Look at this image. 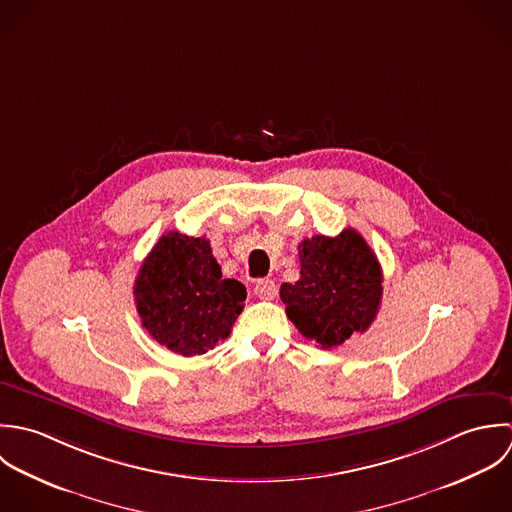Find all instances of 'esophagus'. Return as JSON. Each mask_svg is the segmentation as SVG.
<instances>
[{"instance_id": "1", "label": "esophagus", "mask_w": 512, "mask_h": 512, "mask_svg": "<svg viewBox=\"0 0 512 512\" xmlns=\"http://www.w3.org/2000/svg\"><path fill=\"white\" fill-rule=\"evenodd\" d=\"M255 295L263 301H273L277 297V285L275 281L271 279H261L257 285H255Z\"/></svg>"}]
</instances>
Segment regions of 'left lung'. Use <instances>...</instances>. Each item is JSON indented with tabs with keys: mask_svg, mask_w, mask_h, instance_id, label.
Segmentation results:
<instances>
[{
	"mask_svg": "<svg viewBox=\"0 0 512 512\" xmlns=\"http://www.w3.org/2000/svg\"><path fill=\"white\" fill-rule=\"evenodd\" d=\"M301 279L281 285V301L299 332L320 348L342 346L374 322L382 303V267L356 229L299 243Z\"/></svg>",
	"mask_w": 512,
	"mask_h": 512,
	"instance_id": "left-lung-1",
	"label": "left lung"
}]
</instances>
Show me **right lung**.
<instances>
[{
	"label": "right lung",
	"mask_w": 512,
	"mask_h": 512,
	"mask_svg": "<svg viewBox=\"0 0 512 512\" xmlns=\"http://www.w3.org/2000/svg\"><path fill=\"white\" fill-rule=\"evenodd\" d=\"M247 299L245 287L223 279L205 237L164 233L134 283L142 326L168 350L200 356L225 340Z\"/></svg>",
	"instance_id": "1"
}]
</instances>
